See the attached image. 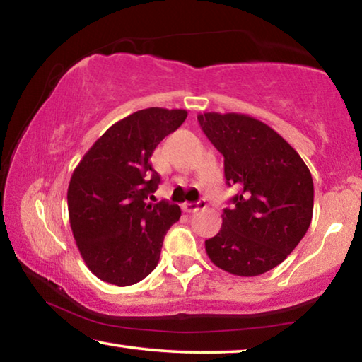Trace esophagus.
Here are the masks:
<instances>
[{
	"instance_id": "34e87169",
	"label": "esophagus",
	"mask_w": 362,
	"mask_h": 362,
	"mask_svg": "<svg viewBox=\"0 0 362 362\" xmlns=\"http://www.w3.org/2000/svg\"><path fill=\"white\" fill-rule=\"evenodd\" d=\"M206 207H207V204L204 199L198 201V203H183L182 204V209L185 212H198L201 209H206Z\"/></svg>"
}]
</instances>
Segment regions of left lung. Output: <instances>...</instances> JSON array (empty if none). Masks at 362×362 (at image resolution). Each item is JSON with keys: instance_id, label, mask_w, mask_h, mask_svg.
Here are the masks:
<instances>
[{"instance_id": "8db88e82", "label": "left lung", "mask_w": 362, "mask_h": 362, "mask_svg": "<svg viewBox=\"0 0 362 362\" xmlns=\"http://www.w3.org/2000/svg\"><path fill=\"white\" fill-rule=\"evenodd\" d=\"M198 121L223 155L226 185L238 189L206 252L225 272L259 276L278 267L308 230L315 198L310 169L276 131L252 116L211 112Z\"/></svg>"}]
</instances>
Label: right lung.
Masks as SVG:
<instances>
[{
  "label": "right lung",
  "instance_id": "1",
  "mask_svg": "<svg viewBox=\"0 0 362 362\" xmlns=\"http://www.w3.org/2000/svg\"><path fill=\"white\" fill-rule=\"evenodd\" d=\"M187 110L151 107L108 127L70 179V226L83 260L97 278L124 287L156 268L168 230L180 207L148 203L161 177L150 158L161 140L179 129Z\"/></svg>",
  "mask_w": 362,
  "mask_h": 362
}]
</instances>
